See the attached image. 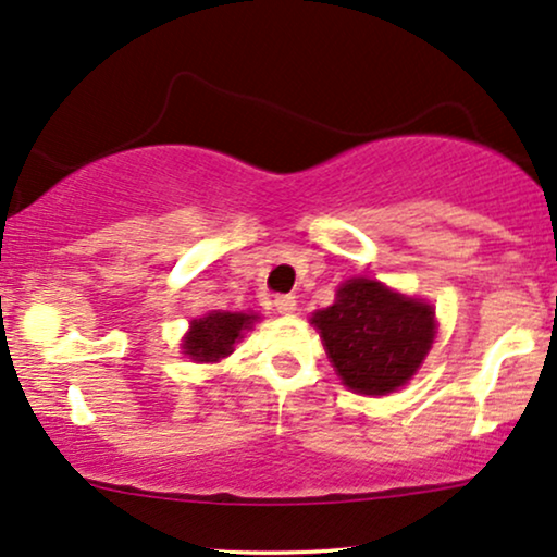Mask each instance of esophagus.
<instances>
[{
	"mask_svg": "<svg viewBox=\"0 0 557 557\" xmlns=\"http://www.w3.org/2000/svg\"><path fill=\"white\" fill-rule=\"evenodd\" d=\"M295 306H298V302H295L293 295H277V298H274V308H277V313L283 315L295 313Z\"/></svg>",
	"mask_w": 557,
	"mask_h": 557,
	"instance_id": "1",
	"label": "esophagus"
}]
</instances>
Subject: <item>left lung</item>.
Masks as SVG:
<instances>
[{
	"label": "left lung",
	"instance_id": "1",
	"mask_svg": "<svg viewBox=\"0 0 557 557\" xmlns=\"http://www.w3.org/2000/svg\"><path fill=\"white\" fill-rule=\"evenodd\" d=\"M336 375L349 391L385 396L417 375L432 349L434 308L368 277H351L334 306L311 315Z\"/></svg>",
	"mask_w": 557,
	"mask_h": 557
}]
</instances>
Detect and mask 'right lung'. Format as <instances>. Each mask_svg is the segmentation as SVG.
Returning a JSON list of instances; mask_svg holds the SVG:
<instances>
[{
	"label": "right lung",
	"mask_w": 557,
	"mask_h": 557,
	"mask_svg": "<svg viewBox=\"0 0 557 557\" xmlns=\"http://www.w3.org/2000/svg\"><path fill=\"white\" fill-rule=\"evenodd\" d=\"M257 313L213 311L189 323L182 339V351L195 362H218L234 351V344L244 339V331L255 326Z\"/></svg>",
	"instance_id": "add662e5"
}]
</instances>
